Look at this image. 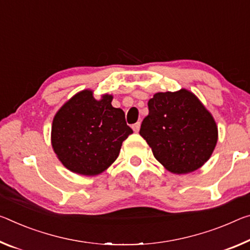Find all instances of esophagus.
<instances>
[{
    "instance_id": "1",
    "label": "esophagus",
    "mask_w": 250,
    "mask_h": 250,
    "mask_svg": "<svg viewBox=\"0 0 250 250\" xmlns=\"http://www.w3.org/2000/svg\"><path fill=\"white\" fill-rule=\"evenodd\" d=\"M132 129H133L134 132H139V130H140V122H137V124H134L132 125Z\"/></svg>"
}]
</instances>
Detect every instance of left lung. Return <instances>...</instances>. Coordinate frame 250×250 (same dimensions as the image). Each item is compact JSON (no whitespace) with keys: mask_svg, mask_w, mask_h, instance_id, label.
<instances>
[{"mask_svg":"<svg viewBox=\"0 0 250 250\" xmlns=\"http://www.w3.org/2000/svg\"><path fill=\"white\" fill-rule=\"evenodd\" d=\"M148 108L139 133L154 158L176 175L203 167L215 150L218 126L199 99L187 89L157 92Z\"/></svg>","mask_w":250,"mask_h":250,"instance_id":"8db88e82","label":"left lung"}]
</instances>
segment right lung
<instances>
[{
	"label": "right lung",
	"instance_id": "add662e5",
	"mask_svg": "<svg viewBox=\"0 0 250 250\" xmlns=\"http://www.w3.org/2000/svg\"><path fill=\"white\" fill-rule=\"evenodd\" d=\"M111 94L97 100L93 91L82 90L55 113L51 144L64 167L81 176H97L119 156L124 140L133 131L125 112L113 108Z\"/></svg>",
	"mask_w": 250,
	"mask_h": 250
}]
</instances>
